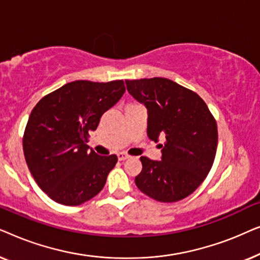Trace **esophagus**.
Listing matches in <instances>:
<instances>
[{
    "label": "esophagus",
    "mask_w": 260,
    "mask_h": 260,
    "mask_svg": "<svg viewBox=\"0 0 260 260\" xmlns=\"http://www.w3.org/2000/svg\"><path fill=\"white\" fill-rule=\"evenodd\" d=\"M117 156H118V161H125V159H127V158L130 157L129 155L124 154V152H119V154L117 155Z\"/></svg>",
    "instance_id": "34e87169"
}]
</instances>
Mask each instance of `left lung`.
<instances>
[{"label":"left lung","mask_w":260,"mask_h":260,"mask_svg":"<svg viewBox=\"0 0 260 260\" xmlns=\"http://www.w3.org/2000/svg\"><path fill=\"white\" fill-rule=\"evenodd\" d=\"M127 92L148 110L147 134L165 142L161 161L142 156L135 183L159 202L190 195L208 175L218 145V127L206 103L188 88L166 78L125 80Z\"/></svg>","instance_id":"1"}]
</instances>
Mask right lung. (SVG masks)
Masks as SVG:
<instances>
[{
	"instance_id": "obj_1",
	"label": "right lung",
	"mask_w": 260,
	"mask_h": 260,
	"mask_svg": "<svg viewBox=\"0 0 260 260\" xmlns=\"http://www.w3.org/2000/svg\"><path fill=\"white\" fill-rule=\"evenodd\" d=\"M123 80H76L45 95L30 112L23 135L27 166L52 200L78 206L95 197L117 156L88 152V133L122 98Z\"/></svg>"
}]
</instances>
